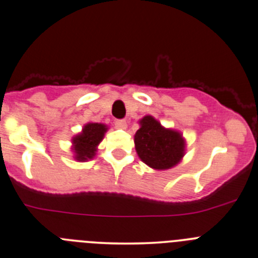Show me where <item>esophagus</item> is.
<instances>
[{
  "label": "esophagus",
  "instance_id": "1",
  "mask_svg": "<svg viewBox=\"0 0 258 258\" xmlns=\"http://www.w3.org/2000/svg\"><path fill=\"white\" fill-rule=\"evenodd\" d=\"M114 125H115V128H118V129H125L126 126H128V124H126V120L118 119L114 121Z\"/></svg>",
  "mask_w": 258,
  "mask_h": 258
}]
</instances>
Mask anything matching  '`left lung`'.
Wrapping results in <instances>:
<instances>
[{"label":"left lung","instance_id":"obj_1","mask_svg":"<svg viewBox=\"0 0 258 258\" xmlns=\"http://www.w3.org/2000/svg\"><path fill=\"white\" fill-rule=\"evenodd\" d=\"M140 129L135 133L134 143L140 160L153 169H169L176 166L185 153L183 135L166 129L152 115H145L139 121Z\"/></svg>","mask_w":258,"mask_h":258}]
</instances>
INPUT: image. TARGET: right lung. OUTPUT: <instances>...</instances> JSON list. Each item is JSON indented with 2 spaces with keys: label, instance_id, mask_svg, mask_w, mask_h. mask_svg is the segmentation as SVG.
Segmentation results:
<instances>
[{
  "label": "right lung",
  "instance_id": "obj_1",
  "mask_svg": "<svg viewBox=\"0 0 258 258\" xmlns=\"http://www.w3.org/2000/svg\"><path fill=\"white\" fill-rule=\"evenodd\" d=\"M107 125L102 123H88L84 125L82 133L72 139L74 158L79 162H85L94 158L96 155L98 144L102 141Z\"/></svg>",
  "mask_w": 258,
  "mask_h": 258
}]
</instances>
